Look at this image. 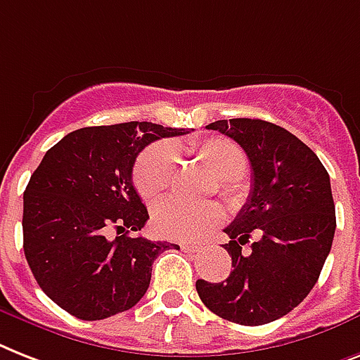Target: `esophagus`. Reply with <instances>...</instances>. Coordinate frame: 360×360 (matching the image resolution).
<instances>
[{"mask_svg": "<svg viewBox=\"0 0 360 360\" xmlns=\"http://www.w3.org/2000/svg\"><path fill=\"white\" fill-rule=\"evenodd\" d=\"M181 248L188 251V253H195V251H200L203 246L201 244H188V242H185V244H181Z\"/></svg>", "mask_w": 360, "mask_h": 360, "instance_id": "obj_1", "label": "esophagus"}]
</instances>
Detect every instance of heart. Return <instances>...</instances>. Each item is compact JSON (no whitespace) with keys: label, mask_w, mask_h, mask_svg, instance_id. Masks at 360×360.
<instances>
[{"label":"heart","mask_w":360,"mask_h":360,"mask_svg":"<svg viewBox=\"0 0 360 360\" xmlns=\"http://www.w3.org/2000/svg\"><path fill=\"white\" fill-rule=\"evenodd\" d=\"M195 155L214 175L220 177L221 190L229 195L240 192V179L248 170V157L240 146L224 136L207 139L194 146ZM175 172V148L159 142L140 153L133 170L134 186L148 203L165 198ZM224 218L218 203H183L162 201L153 210V227L159 235L174 240H195L205 236Z\"/></svg>","instance_id":"1"}]
</instances>
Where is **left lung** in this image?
I'll return each mask as SVG.
<instances>
[{"instance_id":"obj_1","label":"left lung","mask_w":360,"mask_h":360,"mask_svg":"<svg viewBox=\"0 0 360 360\" xmlns=\"http://www.w3.org/2000/svg\"><path fill=\"white\" fill-rule=\"evenodd\" d=\"M220 131L246 151L253 185L246 205L224 229L233 270L221 283L195 281L210 311L240 326L285 316L316 285L337 218L329 174L290 131L264 120H218ZM250 238V250H244Z\"/></svg>"}]
</instances>
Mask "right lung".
<instances>
[{"label":"right lung","mask_w":360,"mask_h":360,"mask_svg":"<svg viewBox=\"0 0 360 360\" xmlns=\"http://www.w3.org/2000/svg\"><path fill=\"white\" fill-rule=\"evenodd\" d=\"M186 133L151 122L98 125L46 151L23 192V251L38 286L72 316L92 322L129 311L150 286L155 259L175 248L131 235L150 218L133 166L148 144Z\"/></svg>","instance_id":"1"}]
</instances>
